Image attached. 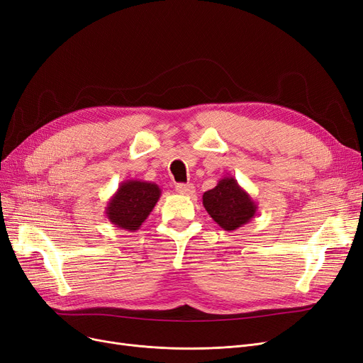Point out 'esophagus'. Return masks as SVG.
<instances>
[{"mask_svg":"<svg viewBox=\"0 0 363 363\" xmlns=\"http://www.w3.org/2000/svg\"><path fill=\"white\" fill-rule=\"evenodd\" d=\"M177 191L179 194H184V196H191V194H194L196 189H194L193 184H178L177 185Z\"/></svg>","mask_w":363,"mask_h":363,"instance_id":"esophagus-1","label":"esophagus"}]
</instances>
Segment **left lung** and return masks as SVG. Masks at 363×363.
Instances as JSON below:
<instances>
[{
	"label": "left lung",
	"instance_id": "obj_1",
	"mask_svg": "<svg viewBox=\"0 0 363 363\" xmlns=\"http://www.w3.org/2000/svg\"><path fill=\"white\" fill-rule=\"evenodd\" d=\"M203 206L221 229L232 232L250 223L257 212V203L233 177H224L203 194Z\"/></svg>",
	"mask_w": 363,
	"mask_h": 363
}]
</instances>
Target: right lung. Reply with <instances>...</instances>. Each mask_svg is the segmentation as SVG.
<instances>
[{
	"mask_svg": "<svg viewBox=\"0 0 363 363\" xmlns=\"http://www.w3.org/2000/svg\"><path fill=\"white\" fill-rule=\"evenodd\" d=\"M160 196V186L154 182L124 181L107 202L106 217L119 229L136 232L152 212Z\"/></svg>",
	"mask_w": 363,
	"mask_h": 363,
	"instance_id": "add662e5",
	"label": "right lung"
}]
</instances>
